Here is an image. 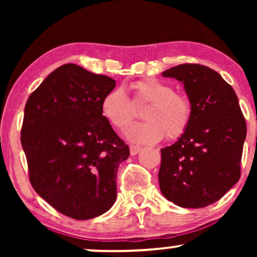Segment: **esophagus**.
I'll use <instances>...</instances> for the list:
<instances>
[{
	"label": "esophagus",
	"mask_w": 257,
	"mask_h": 257,
	"mask_svg": "<svg viewBox=\"0 0 257 257\" xmlns=\"http://www.w3.org/2000/svg\"><path fill=\"white\" fill-rule=\"evenodd\" d=\"M140 150H141V147L132 145V146H131V155H132V156H135V155H138V153L140 152Z\"/></svg>",
	"instance_id": "obj_1"
}]
</instances>
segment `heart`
I'll return each mask as SVG.
<instances>
[{"label":"heart","instance_id":"1","mask_svg":"<svg viewBox=\"0 0 257 257\" xmlns=\"http://www.w3.org/2000/svg\"><path fill=\"white\" fill-rule=\"evenodd\" d=\"M132 101L119 88L112 89L101 99V113L117 131L124 132L137 116L135 106L146 105V120L133 125L126 137L133 143L153 144L164 135L174 140L187 131L192 118V105L187 96L174 91L170 84L156 78H144L131 84Z\"/></svg>","mask_w":257,"mask_h":257}]
</instances>
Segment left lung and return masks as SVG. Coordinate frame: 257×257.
I'll list each match as a JSON object with an SVG mask.
<instances>
[{
    "instance_id": "8db88e82",
    "label": "left lung",
    "mask_w": 257,
    "mask_h": 257,
    "mask_svg": "<svg viewBox=\"0 0 257 257\" xmlns=\"http://www.w3.org/2000/svg\"><path fill=\"white\" fill-rule=\"evenodd\" d=\"M162 75L184 83L192 118L175 144L161 150V192L182 208H204L240 178L245 118L235 91L210 67L181 64Z\"/></svg>"
}]
</instances>
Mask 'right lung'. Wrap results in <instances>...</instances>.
Segmentation results:
<instances>
[{"instance_id":"right-lung-1","label":"right lung","mask_w":257,"mask_h":257,"mask_svg":"<svg viewBox=\"0 0 257 257\" xmlns=\"http://www.w3.org/2000/svg\"><path fill=\"white\" fill-rule=\"evenodd\" d=\"M114 87L108 76L65 64L26 101L20 140L29 179L47 203L75 220L113 205L117 170L131 153L100 108Z\"/></svg>"}]
</instances>
